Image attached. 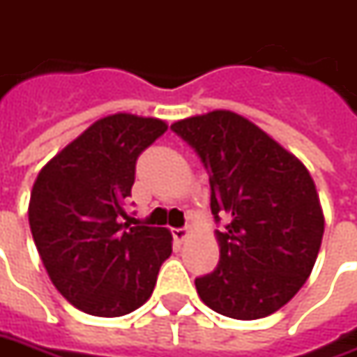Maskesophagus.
Segmentation results:
<instances>
[{
	"mask_svg": "<svg viewBox=\"0 0 357 357\" xmlns=\"http://www.w3.org/2000/svg\"><path fill=\"white\" fill-rule=\"evenodd\" d=\"M190 229L188 227H178V229H172V236H174V240L178 241V243H183V241L190 238Z\"/></svg>",
	"mask_w": 357,
	"mask_h": 357,
	"instance_id": "esophagus-1",
	"label": "esophagus"
}]
</instances>
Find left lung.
Segmentation results:
<instances>
[{
	"label": "left lung",
	"mask_w": 357,
	"mask_h": 357,
	"mask_svg": "<svg viewBox=\"0 0 357 357\" xmlns=\"http://www.w3.org/2000/svg\"><path fill=\"white\" fill-rule=\"evenodd\" d=\"M209 174L211 213L227 215L218 268L195 280L202 302L234 319H259L305 284L324 238L310 172L254 121L213 109L172 123Z\"/></svg>",
	"instance_id": "1"
}]
</instances>
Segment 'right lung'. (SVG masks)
Wrapping results in <instances>:
<instances>
[{
    "mask_svg": "<svg viewBox=\"0 0 357 357\" xmlns=\"http://www.w3.org/2000/svg\"><path fill=\"white\" fill-rule=\"evenodd\" d=\"M167 123L114 114L98 119L41 167L29 197V227L57 291L89 316L117 318L148 302L172 256L165 227L130 225L135 162Z\"/></svg>",
    "mask_w": 357,
    "mask_h": 357,
    "instance_id": "right-lung-1",
    "label": "right lung"
}]
</instances>
